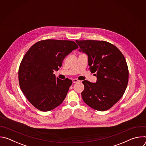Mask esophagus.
I'll list each match as a JSON object with an SVG mask.
<instances>
[{
	"mask_svg": "<svg viewBox=\"0 0 146 146\" xmlns=\"http://www.w3.org/2000/svg\"><path fill=\"white\" fill-rule=\"evenodd\" d=\"M72 81H73V83H76V82H80V80H77V79H76V78L73 79V80H72Z\"/></svg>",
	"mask_w": 146,
	"mask_h": 146,
	"instance_id": "obj_1",
	"label": "esophagus"
}]
</instances>
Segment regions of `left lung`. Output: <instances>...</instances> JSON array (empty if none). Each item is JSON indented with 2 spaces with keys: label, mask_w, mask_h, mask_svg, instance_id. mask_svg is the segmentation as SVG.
Segmentation results:
<instances>
[{
  "label": "left lung",
  "mask_w": 146,
  "mask_h": 146,
  "mask_svg": "<svg viewBox=\"0 0 146 146\" xmlns=\"http://www.w3.org/2000/svg\"><path fill=\"white\" fill-rule=\"evenodd\" d=\"M79 51L88 55L91 73H96L95 83L82 81L84 102L98 111L110 109L126 90L129 77L127 62L119 49L105 41L76 40Z\"/></svg>",
  "instance_id": "1"
}]
</instances>
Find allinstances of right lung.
I'll return each mask as SVG.
<instances>
[{"mask_svg":"<svg viewBox=\"0 0 146 146\" xmlns=\"http://www.w3.org/2000/svg\"><path fill=\"white\" fill-rule=\"evenodd\" d=\"M73 41L48 39L34 44L24 55L18 70L21 90L36 109L50 111L63 102L72 81L53 74L62 61L78 48Z\"/></svg>","mask_w":146,"mask_h":146,"instance_id":"obj_1","label":"right lung"}]
</instances>
